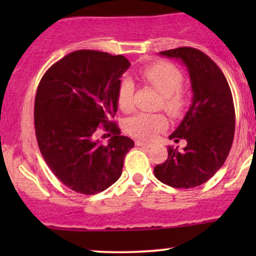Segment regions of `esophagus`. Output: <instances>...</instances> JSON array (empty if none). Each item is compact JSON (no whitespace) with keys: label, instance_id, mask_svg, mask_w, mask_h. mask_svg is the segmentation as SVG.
Listing matches in <instances>:
<instances>
[{"label":"esophagus","instance_id":"obj_1","mask_svg":"<svg viewBox=\"0 0 256 256\" xmlns=\"http://www.w3.org/2000/svg\"><path fill=\"white\" fill-rule=\"evenodd\" d=\"M136 146H142V148H150V146H152L150 143L143 142V140H136Z\"/></svg>","mask_w":256,"mask_h":256}]
</instances>
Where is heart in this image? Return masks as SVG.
I'll return each instance as SVG.
<instances>
[{"label": "heart", "instance_id": "heart-1", "mask_svg": "<svg viewBox=\"0 0 256 256\" xmlns=\"http://www.w3.org/2000/svg\"><path fill=\"white\" fill-rule=\"evenodd\" d=\"M140 76L148 84L161 94L158 108H162L173 116L182 114L186 104V95L180 89L183 85V74L174 64L156 62L148 64L140 71ZM134 84L132 79H122L118 89V104L120 110L130 112L134 108ZM167 120L162 114L138 113L126 122V131L140 140H152L166 128Z\"/></svg>", "mask_w": 256, "mask_h": 256}]
</instances>
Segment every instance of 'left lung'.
Listing matches in <instances>:
<instances>
[{
    "label": "left lung",
    "mask_w": 256,
    "mask_h": 256,
    "mask_svg": "<svg viewBox=\"0 0 256 256\" xmlns=\"http://www.w3.org/2000/svg\"><path fill=\"white\" fill-rule=\"evenodd\" d=\"M186 66L192 104L170 140H186L183 150L168 146V158L156 165L158 180L177 189L206 183L224 165L234 134V107L224 73L210 56L190 46L161 52Z\"/></svg>",
    "instance_id": "left-lung-1"
}]
</instances>
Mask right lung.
Masks as SVG:
<instances>
[{
    "mask_svg": "<svg viewBox=\"0 0 256 256\" xmlns=\"http://www.w3.org/2000/svg\"><path fill=\"white\" fill-rule=\"evenodd\" d=\"M130 67L122 55L77 50L55 62L40 79L34 98V128L42 156L73 192L95 195L122 176L131 138L116 122L120 77ZM100 126L114 134L95 140Z\"/></svg>",
    "mask_w": 256,
    "mask_h": 256,
    "instance_id": "1",
    "label": "right lung"
}]
</instances>
